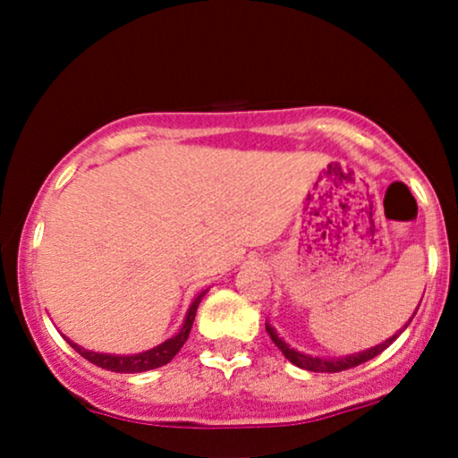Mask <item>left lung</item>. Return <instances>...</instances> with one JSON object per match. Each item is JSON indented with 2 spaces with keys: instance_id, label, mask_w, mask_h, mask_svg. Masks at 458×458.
Instances as JSON below:
<instances>
[{
  "instance_id": "obj_1",
  "label": "left lung",
  "mask_w": 458,
  "mask_h": 458,
  "mask_svg": "<svg viewBox=\"0 0 458 458\" xmlns=\"http://www.w3.org/2000/svg\"><path fill=\"white\" fill-rule=\"evenodd\" d=\"M415 312H418V310H415ZM415 312H413V317H415ZM411 318H409L407 323H404L403 327L396 331V334L390 335V338H387V340H383L381 344H375V346H370V349L360 351V353H351V355H343V357H318V355L301 353V351L293 349L291 344L284 343L280 335H277L276 327H271L269 323H267L265 327H267V334H269V338L273 340V344H276L277 349L282 351L284 357H286V360L291 361V364H295L297 368H303V370H310V372H340V370H349V368H355V366L364 364V361L372 360V357H377L379 353H383V351H386L387 346H390L394 340H396L398 335L403 334L404 329H407V325L411 323Z\"/></svg>"
}]
</instances>
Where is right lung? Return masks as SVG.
Listing matches in <instances>:
<instances>
[{"label":"right lung","mask_w":458,"mask_h":458,"mask_svg":"<svg viewBox=\"0 0 458 458\" xmlns=\"http://www.w3.org/2000/svg\"><path fill=\"white\" fill-rule=\"evenodd\" d=\"M207 291L198 293L196 299L191 301V306H189L187 314H185V320H182V327L178 329V334L172 335V338H167L165 343L152 346L148 351H141V353H133V355H114V353H97V351H88L83 349V346H79L77 343H72V340H68L64 335V340L68 344L72 346V349L77 351L79 355L86 357L88 361H92V364L105 368V370H112V372H146V370H155V368L159 366H165L167 361L174 357L178 351L182 349V344L187 343L189 338V331H191V325H193V318H196V310L199 306V301H202V297L207 295Z\"/></svg>","instance_id":"obj_1"}]
</instances>
